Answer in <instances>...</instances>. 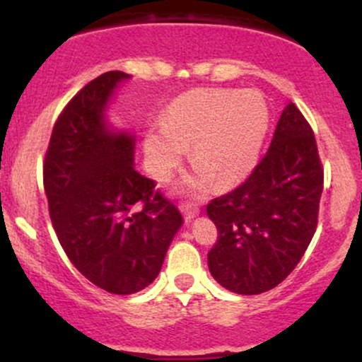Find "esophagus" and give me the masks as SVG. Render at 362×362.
<instances>
[{
  "instance_id": "obj_1",
  "label": "esophagus",
  "mask_w": 362,
  "mask_h": 362,
  "mask_svg": "<svg viewBox=\"0 0 362 362\" xmlns=\"http://www.w3.org/2000/svg\"><path fill=\"white\" fill-rule=\"evenodd\" d=\"M180 211H182V214H184L185 221H192V219L195 218V216L199 214V209H197V207H192V206H189V204L180 206Z\"/></svg>"
}]
</instances>
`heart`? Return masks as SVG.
Returning <instances> with one entry per match:
<instances>
[{"mask_svg":"<svg viewBox=\"0 0 362 362\" xmlns=\"http://www.w3.org/2000/svg\"><path fill=\"white\" fill-rule=\"evenodd\" d=\"M271 126V112L257 91L197 88L178 95L167 107L163 126L144 132L143 151L153 177L167 182L192 146L195 168L177 192L197 195L245 180L259 161Z\"/></svg>","mask_w":362,"mask_h":362,"instance_id":"heart-1","label":"heart"}]
</instances>
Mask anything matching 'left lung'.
I'll use <instances>...</instances> for the list:
<instances>
[{
	"label": "left lung",
	"instance_id": "1",
	"mask_svg": "<svg viewBox=\"0 0 362 362\" xmlns=\"http://www.w3.org/2000/svg\"><path fill=\"white\" fill-rule=\"evenodd\" d=\"M323 170L310 124L284 107L267 155L230 194L207 204L219 240L207 253L211 276L236 294L281 284L315 235Z\"/></svg>",
	"mask_w": 362,
	"mask_h": 362
}]
</instances>
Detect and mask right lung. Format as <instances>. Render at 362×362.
I'll list each match as a JSON object with an SVG mask.
<instances>
[{
    "mask_svg": "<svg viewBox=\"0 0 362 362\" xmlns=\"http://www.w3.org/2000/svg\"><path fill=\"white\" fill-rule=\"evenodd\" d=\"M122 71L103 73L66 105L44 163L49 214L61 247L90 282L132 294L160 274L182 214L134 170L136 134L107 110Z\"/></svg>",
    "mask_w": 362,
    "mask_h": 362,
    "instance_id": "obj_1",
    "label": "right lung"
}]
</instances>
